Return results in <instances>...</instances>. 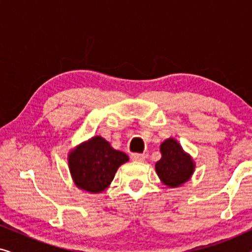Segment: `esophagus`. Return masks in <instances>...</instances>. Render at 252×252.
<instances>
[{
    "label": "esophagus",
    "instance_id": "obj_1",
    "mask_svg": "<svg viewBox=\"0 0 252 252\" xmlns=\"http://www.w3.org/2000/svg\"><path fill=\"white\" fill-rule=\"evenodd\" d=\"M130 159L134 160V161H143L144 159H146V156H144L143 154H132L130 155Z\"/></svg>",
    "mask_w": 252,
    "mask_h": 252
}]
</instances>
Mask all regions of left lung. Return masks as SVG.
<instances>
[{
	"mask_svg": "<svg viewBox=\"0 0 252 252\" xmlns=\"http://www.w3.org/2000/svg\"><path fill=\"white\" fill-rule=\"evenodd\" d=\"M161 158L156 163V172L168 187H178L188 181L194 172V161L174 139H167L160 146Z\"/></svg>",
	"mask_w": 252,
	"mask_h": 252,
	"instance_id": "8db88e82",
	"label": "left lung"
}]
</instances>
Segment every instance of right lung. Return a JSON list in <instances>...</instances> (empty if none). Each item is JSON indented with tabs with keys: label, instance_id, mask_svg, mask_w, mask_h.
I'll list each match as a JSON object with an SVG mask.
<instances>
[{
	"label": "right lung",
	"instance_id": "right-lung-1",
	"mask_svg": "<svg viewBox=\"0 0 252 252\" xmlns=\"http://www.w3.org/2000/svg\"><path fill=\"white\" fill-rule=\"evenodd\" d=\"M128 160L125 153L115 150L101 136H95L72 151L68 167L80 189L101 192L108 188L120 165Z\"/></svg>",
	"mask_w": 252,
	"mask_h": 252
}]
</instances>
